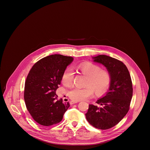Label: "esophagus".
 <instances>
[{"instance_id": "esophagus-1", "label": "esophagus", "mask_w": 150, "mask_h": 150, "mask_svg": "<svg viewBox=\"0 0 150 150\" xmlns=\"http://www.w3.org/2000/svg\"><path fill=\"white\" fill-rule=\"evenodd\" d=\"M78 103V101H74V100H72V101H70V104H75V103Z\"/></svg>"}]
</instances>
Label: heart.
<instances>
[{
	"instance_id": "obj_1",
	"label": "heart",
	"mask_w": 150,
	"mask_h": 150,
	"mask_svg": "<svg viewBox=\"0 0 150 150\" xmlns=\"http://www.w3.org/2000/svg\"><path fill=\"white\" fill-rule=\"evenodd\" d=\"M79 71L87 76L85 82V87H75L69 93L70 98L74 101H81L91 97L94 91L97 94L104 93L110 87L111 75L106 69H101L96 64L86 62L78 66ZM74 72L72 68H68L63 72L62 82L65 86L71 87L74 83Z\"/></svg>"
}]
</instances>
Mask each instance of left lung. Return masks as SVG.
Returning <instances> with one entry per match:
<instances>
[{"mask_svg":"<svg viewBox=\"0 0 150 150\" xmlns=\"http://www.w3.org/2000/svg\"><path fill=\"white\" fill-rule=\"evenodd\" d=\"M94 61L103 64L111 75L109 91L96 103L89 104L86 119L93 126L105 130L116 125L129 110L133 88L131 78L125 64L113 57L98 55Z\"/></svg>","mask_w":150,"mask_h":150,"instance_id":"left-lung-1","label":"left lung"}]
</instances>
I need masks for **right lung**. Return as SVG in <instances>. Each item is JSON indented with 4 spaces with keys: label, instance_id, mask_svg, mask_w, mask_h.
<instances>
[{
    "label": "right lung",
    "instance_id": "add662e5",
    "mask_svg": "<svg viewBox=\"0 0 150 150\" xmlns=\"http://www.w3.org/2000/svg\"><path fill=\"white\" fill-rule=\"evenodd\" d=\"M73 57L52 54L37 62L27 77L24 97L27 109L38 124L49 126L61 122L69 108V102L57 100L56 94L63 72Z\"/></svg>",
    "mask_w": 150,
    "mask_h": 150
}]
</instances>
